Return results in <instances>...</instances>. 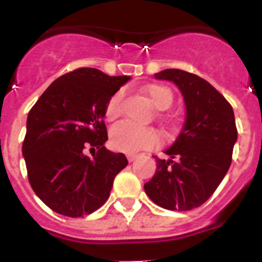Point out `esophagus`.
I'll list each match as a JSON object with an SVG mask.
<instances>
[{"label": "esophagus", "instance_id": "obj_1", "mask_svg": "<svg viewBox=\"0 0 262 262\" xmlns=\"http://www.w3.org/2000/svg\"><path fill=\"white\" fill-rule=\"evenodd\" d=\"M127 159H128V161H129V163H133V161H135V160L138 159V155L128 154V155H127Z\"/></svg>", "mask_w": 262, "mask_h": 262}]
</instances>
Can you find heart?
I'll return each instance as SVG.
<instances>
[{
    "label": "heart",
    "instance_id": "heart-1",
    "mask_svg": "<svg viewBox=\"0 0 262 262\" xmlns=\"http://www.w3.org/2000/svg\"><path fill=\"white\" fill-rule=\"evenodd\" d=\"M143 92L156 108L163 110L172 105V90L164 85H148L143 89ZM122 102H123V92L118 90L110 97L106 105L105 115L107 119H115L120 114ZM159 134L155 128L135 126L126 120L118 122L110 128V145L115 151L119 152L134 154L142 149H148L155 147L159 143Z\"/></svg>",
    "mask_w": 262,
    "mask_h": 262
}]
</instances>
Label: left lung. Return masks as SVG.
<instances>
[{
    "mask_svg": "<svg viewBox=\"0 0 262 262\" xmlns=\"http://www.w3.org/2000/svg\"><path fill=\"white\" fill-rule=\"evenodd\" d=\"M155 78L177 85L186 118L176 142L165 151L169 159L155 156L157 170L144 190L163 209L189 211L209 200L230 169L237 140L235 115L228 101L200 76L165 69Z\"/></svg>",
    "mask_w": 262,
    "mask_h": 262,
    "instance_id": "1",
    "label": "left lung"
}]
</instances>
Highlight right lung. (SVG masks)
Segmentation results:
<instances>
[{
  "mask_svg": "<svg viewBox=\"0 0 262 262\" xmlns=\"http://www.w3.org/2000/svg\"><path fill=\"white\" fill-rule=\"evenodd\" d=\"M129 80L96 68H78L55 80L27 117L22 145L27 177L36 195L57 214L89 215L110 195L128 161L106 149L105 108ZM89 146L95 154L86 157Z\"/></svg>",
  "mask_w": 262,
  "mask_h": 262,
  "instance_id": "right-lung-1",
  "label": "right lung"
}]
</instances>
